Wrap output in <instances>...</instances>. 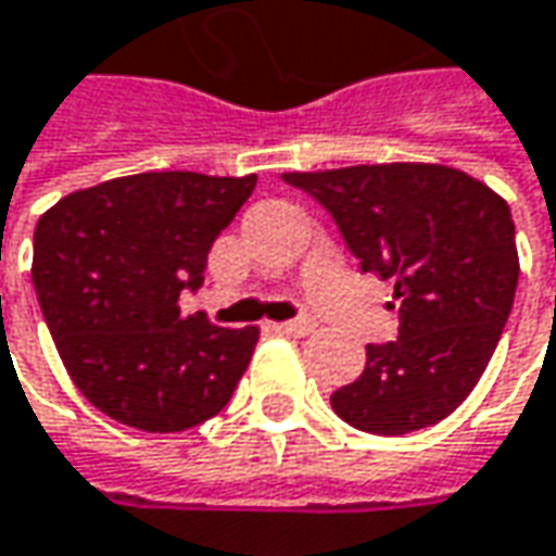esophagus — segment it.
I'll list each match as a JSON object with an SVG mask.
<instances>
[{"label": "esophagus", "instance_id": "obj_1", "mask_svg": "<svg viewBox=\"0 0 556 556\" xmlns=\"http://www.w3.org/2000/svg\"><path fill=\"white\" fill-rule=\"evenodd\" d=\"M274 330L286 333V337H308L314 330V320L311 317H302V320H286V324H277Z\"/></svg>", "mask_w": 556, "mask_h": 556}]
</instances>
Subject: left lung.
Listing matches in <instances>:
<instances>
[{"label": "left lung", "instance_id": "left-lung-1", "mask_svg": "<svg viewBox=\"0 0 556 556\" xmlns=\"http://www.w3.org/2000/svg\"><path fill=\"white\" fill-rule=\"evenodd\" d=\"M337 219L362 274L393 282L400 340L365 349V371L330 396L345 425L408 434L443 421L484 375L519 279L504 198L443 163L286 173Z\"/></svg>", "mask_w": 556, "mask_h": 556}]
</instances>
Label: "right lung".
<instances>
[{"mask_svg":"<svg viewBox=\"0 0 556 556\" xmlns=\"http://www.w3.org/2000/svg\"><path fill=\"white\" fill-rule=\"evenodd\" d=\"M257 176L138 173L65 194L34 232V286L52 343L90 406L173 434L223 412L261 330L181 317L207 251Z\"/></svg>","mask_w":556,"mask_h":556,"instance_id":"right-lung-1","label":"right lung"}]
</instances>
